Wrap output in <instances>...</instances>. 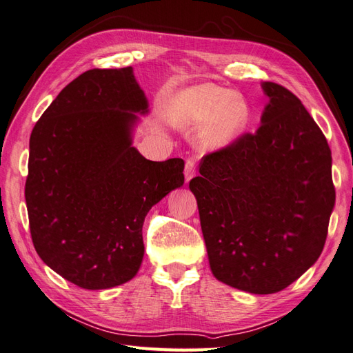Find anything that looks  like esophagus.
<instances>
[{"instance_id":"esophagus-1","label":"esophagus","mask_w":353,"mask_h":353,"mask_svg":"<svg viewBox=\"0 0 353 353\" xmlns=\"http://www.w3.org/2000/svg\"><path fill=\"white\" fill-rule=\"evenodd\" d=\"M184 175H185V183L196 175V160L193 157H188L185 160V168H184Z\"/></svg>"}]
</instances>
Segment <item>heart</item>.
I'll list each match as a JSON object with an SVG mask.
<instances>
[{
    "label": "heart",
    "instance_id": "heart-1",
    "mask_svg": "<svg viewBox=\"0 0 353 353\" xmlns=\"http://www.w3.org/2000/svg\"><path fill=\"white\" fill-rule=\"evenodd\" d=\"M176 109L184 125H200L211 119L201 134L208 147L228 145L244 131L249 121V109L240 97L212 85H200L181 92Z\"/></svg>",
    "mask_w": 353,
    "mask_h": 353
}]
</instances>
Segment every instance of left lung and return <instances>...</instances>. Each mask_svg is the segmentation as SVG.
Segmentation results:
<instances>
[{
    "label": "left lung",
    "instance_id": "8db88e82",
    "mask_svg": "<svg viewBox=\"0 0 353 353\" xmlns=\"http://www.w3.org/2000/svg\"><path fill=\"white\" fill-rule=\"evenodd\" d=\"M261 126L203 156L190 181L212 274L254 294L296 281L321 254L336 190L331 150L296 95L263 82Z\"/></svg>",
    "mask_w": 353,
    "mask_h": 353
}]
</instances>
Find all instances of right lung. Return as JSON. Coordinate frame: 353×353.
I'll return each mask as SVG.
<instances>
[{"label": "right lung", "instance_id": "add662e5", "mask_svg": "<svg viewBox=\"0 0 353 353\" xmlns=\"http://www.w3.org/2000/svg\"><path fill=\"white\" fill-rule=\"evenodd\" d=\"M147 99L132 68L91 69L60 91L29 140L25 199L32 243L87 290L121 285L143 262L147 212L184 184V160L152 162L132 147Z\"/></svg>", "mask_w": 353, "mask_h": 353}]
</instances>
